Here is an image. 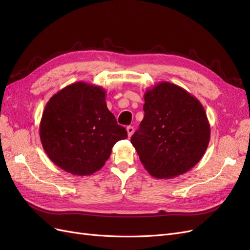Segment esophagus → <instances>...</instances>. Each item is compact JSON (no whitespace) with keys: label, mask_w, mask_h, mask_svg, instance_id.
<instances>
[{"label":"esophagus","mask_w":250,"mask_h":250,"mask_svg":"<svg viewBox=\"0 0 250 250\" xmlns=\"http://www.w3.org/2000/svg\"><path fill=\"white\" fill-rule=\"evenodd\" d=\"M126 130H127V134H128V137H131V135L133 134V132H134V128L132 127V126H128L127 128H126Z\"/></svg>","instance_id":"1"}]
</instances>
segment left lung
<instances>
[{"label": "left lung", "mask_w": 250, "mask_h": 250, "mask_svg": "<svg viewBox=\"0 0 250 250\" xmlns=\"http://www.w3.org/2000/svg\"><path fill=\"white\" fill-rule=\"evenodd\" d=\"M145 111L131 137L140 161L151 176L173 178L191 170L206 153L209 123L197 98L163 81L144 95Z\"/></svg>", "instance_id": "8db88e82"}]
</instances>
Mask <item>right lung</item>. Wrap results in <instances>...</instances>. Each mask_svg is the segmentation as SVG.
Here are the masks:
<instances>
[{
    "label": "right lung",
    "instance_id": "1",
    "mask_svg": "<svg viewBox=\"0 0 250 250\" xmlns=\"http://www.w3.org/2000/svg\"><path fill=\"white\" fill-rule=\"evenodd\" d=\"M101 86L76 82L53 95L43 109L40 137L57 167L78 176L92 175L108 160L127 131L108 110Z\"/></svg>",
    "mask_w": 250,
    "mask_h": 250
}]
</instances>
